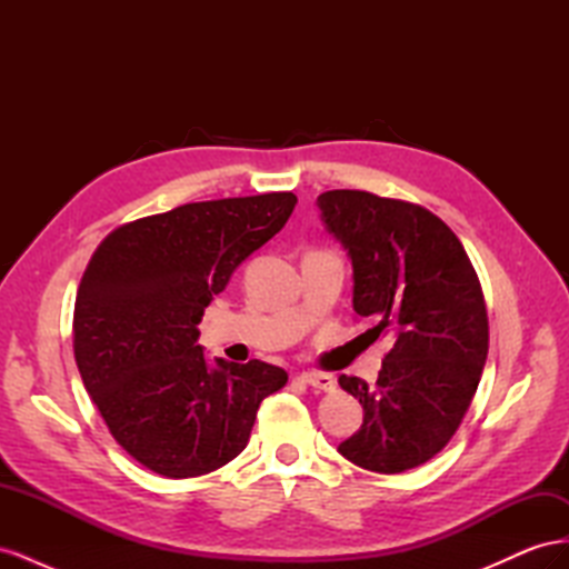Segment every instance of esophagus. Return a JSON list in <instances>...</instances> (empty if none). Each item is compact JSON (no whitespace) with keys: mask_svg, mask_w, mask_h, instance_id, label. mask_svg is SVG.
Returning a JSON list of instances; mask_svg holds the SVG:
<instances>
[{"mask_svg":"<svg viewBox=\"0 0 569 569\" xmlns=\"http://www.w3.org/2000/svg\"><path fill=\"white\" fill-rule=\"evenodd\" d=\"M301 380L311 387V389H318V391H332L337 387L335 377L332 375H325V372H303Z\"/></svg>","mask_w":569,"mask_h":569,"instance_id":"34e87169","label":"esophagus"}]
</instances>
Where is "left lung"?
<instances>
[{"instance_id":"left-lung-1","label":"left lung","mask_w":569,"mask_h":569,"mask_svg":"<svg viewBox=\"0 0 569 569\" xmlns=\"http://www.w3.org/2000/svg\"><path fill=\"white\" fill-rule=\"evenodd\" d=\"M325 230L353 268V311L393 339L377 382L339 375L363 406V425L339 453L370 472L396 475L451 441L477 391L489 320L460 239L422 206L358 189L318 197Z\"/></svg>"}]
</instances>
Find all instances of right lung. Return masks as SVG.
<instances>
[{
  "label": "right lung",
  "mask_w": 569,
  "mask_h": 569,
  "mask_svg": "<svg viewBox=\"0 0 569 569\" xmlns=\"http://www.w3.org/2000/svg\"><path fill=\"white\" fill-rule=\"evenodd\" d=\"M297 197L184 203L113 230L84 270L73 349L113 439L151 472H213L247 449L256 410L287 385L263 360H209L203 308L237 266L278 234Z\"/></svg>",
  "instance_id": "obj_1"
}]
</instances>
